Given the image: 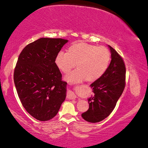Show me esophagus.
I'll return each instance as SVG.
<instances>
[{
	"mask_svg": "<svg viewBox=\"0 0 148 148\" xmlns=\"http://www.w3.org/2000/svg\"><path fill=\"white\" fill-rule=\"evenodd\" d=\"M76 97H77L75 95V94L72 91H69L68 92V94H67V98L69 99H75Z\"/></svg>",
	"mask_w": 148,
	"mask_h": 148,
	"instance_id": "obj_1",
	"label": "esophagus"
}]
</instances>
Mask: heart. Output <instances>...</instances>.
Masks as SVG:
<instances>
[{
	"label": "heart",
	"instance_id": "obj_1",
	"mask_svg": "<svg viewBox=\"0 0 148 148\" xmlns=\"http://www.w3.org/2000/svg\"><path fill=\"white\" fill-rule=\"evenodd\" d=\"M110 53L105 47H97L85 43L76 44L70 47L69 53L60 51L56 58L57 67L65 74L74 70L65 77L67 81L77 83L86 79L95 81L100 78L108 67Z\"/></svg>",
	"mask_w": 148,
	"mask_h": 148
}]
</instances>
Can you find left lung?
<instances>
[{"instance_id":"8db88e82","label":"left lung","mask_w":148,"mask_h":148,"mask_svg":"<svg viewBox=\"0 0 148 148\" xmlns=\"http://www.w3.org/2000/svg\"><path fill=\"white\" fill-rule=\"evenodd\" d=\"M111 62L102 76L91 84L95 93L88 99L89 108L82 114L90 123L101 121L112 113L125 87L126 68L122 57L108 45Z\"/></svg>"}]
</instances>
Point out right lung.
Masks as SVG:
<instances>
[{
	"mask_svg": "<svg viewBox=\"0 0 148 148\" xmlns=\"http://www.w3.org/2000/svg\"><path fill=\"white\" fill-rule=\"evenodd\" d=\"M67 42L41 38L25 47L17 59L14 73L17 95L27 112L39 121L56 116L66 98L67 83L56 58Z\"/></svg>",
	"mask_w": 148,
	"mask_h": 148,
	"instance_id": "right-lung-1",
	"label": "right lung"
}]
</instances>
